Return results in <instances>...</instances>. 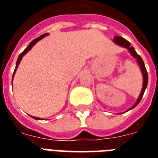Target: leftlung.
I'll return each mask as SVG.
<instances>
[{
    "instance_id": "1",
    "label": "left lung",
    "mask_w": 158,
    "mask_h": 158,
    "mask_svg": "<svg viewBox=\"0 0 158 158\" xmlns=\"http://www.w3.org/2000/svg\"><path fill=\"white\" fill-rule=\"evenodd\" d=\"M113 42H114L116 45H120V46H122V47H124V48L128 49V51L129 52V53L132 55V56H134V57L136 59V61H137L138 64H139L143 75V85L142 89H141V91H140V94H139V97H138L137 101H136V102L135 103V105L133 106H131L129 110L126 111V112H128L129 110L135 108V107L139 104V102H140V100L142 99V96L143 95H144V92H145V90H146V87H147V84H148V74H147V71H146V67H145V63L143 62L142 58L140 57V56H139L136 53L135 48L133 47L132 45H130V43H129L127 40H125L124 38H123V37H120V36H115V37L113 38Z\"/></svg>"
}]
</instances>
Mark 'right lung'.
<instances>
[{
	"label": "right lung",
	"mask_w": 158,
	"mask_h": 158,
	"mask_svg": "<svg viewBox=\"0 0 158 158\" xmlns=\"http://www.w3.org/2000/svg\"><path fill=\"white\" fill-rule=\"evenodd\" d=\"M47 35H48V34H44V35H42L39 36L38 38H36V39L34 40L33 41H31L30 43H29V45H28L27 47H26L25 50H24V51H23V52L22 53H21V54L19 56V58H18V60H17V63H16V68H15V69H14V73H13V75H12V79H13V77H14V74H15V73H16V71H17V69H18V68H19V63H20V62H21V60H22L23 56L25 55L27 52H29V51H30V50L32 49L33 46L35 45L37 42L39 41V40H42L43 38H44V37H45V36H47ZM31 117H32L33 118L36 119V120H40V119H41V118H36V117H33V116H31Z\"/></svg>",
	"instance_id": "add662e5"
}]
</instances>
